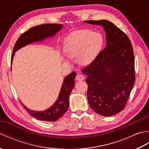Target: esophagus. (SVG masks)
<instances>
[{
  "label": "esophagus",
  "instance_id": "1",
  "mask_svg": "<svg viewBox=\"0 0 149 149\" xmlns=\"http://www.w3.org/2000/svg\"><path fill=\"white\" fill-rule=\"evenodd\" d=\"M75 79L77 81H83L84 79V76L83 75L78 74L76 76V77H75Z\"/></svg>",
  "mask_w": 149,
  "mask_h": 149
}]
</instances>
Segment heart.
<instances>
[{
  "label": "heart",
  "mask_w": 149,
  "mask_h": 149,
  "mask_svg": "<svg viewBox=\"0 0 149 149\" xmlns=\"http://www.w3.org/2000/svg\"><path fill=\"white\" fill-rule=\"evenodd\" d=\"M104 45L102 34L90 29L73 32L65 42V52L70 58H78L82 65L88 66L95 61Z\"/></svg>",
  "instance_id": "heart-1"
}]
</instances>
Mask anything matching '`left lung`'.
<instances>
[{
    "instance_id": "obj_1",
    "label": "left lung",
    "mask_w": 149,
    "mask_h": 149,
    "mask_svg": "<svg viewBox=\"0 0 149 149\" xmlns=\"http://www.w3.org/2000/svg\"><path fill=\"white\" fill-rule=\"evenodd\" d=\"M102 26L106 46L92 64L82 70L87 75V97L95 112L111 116L127 104L135 82L134 57L130 40L115 24L106 20H86Z\"/></svg>"
}]
</instances>
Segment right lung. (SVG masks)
Segmentation results:
<instances>
[{
  "mask_svg": "<svg viewBox=\"0 0 149 149\" xmlns=\"http://www.w3.org/2000/svg\"><path fill=\"white\" fill-rule=\"evenodd\" d=\"M63 26L60 24H45L31 28L18 38L14 46L11 56V63L15 52L22 47L33 42L43 41L47 38L53 36L62 29ZM76 75L75 72H72L64 79L59 97L55 103L44 111H36L23 106L30 115L35 118L47 122H55L59 120L66 112L68 107V98L75 86L74 79Z\"/></svg>",
  "mask_w": 149,
  "mask_h": 149,
  "instance_id": "obj_1",
  "label": "right lung"
}]
</instances>
